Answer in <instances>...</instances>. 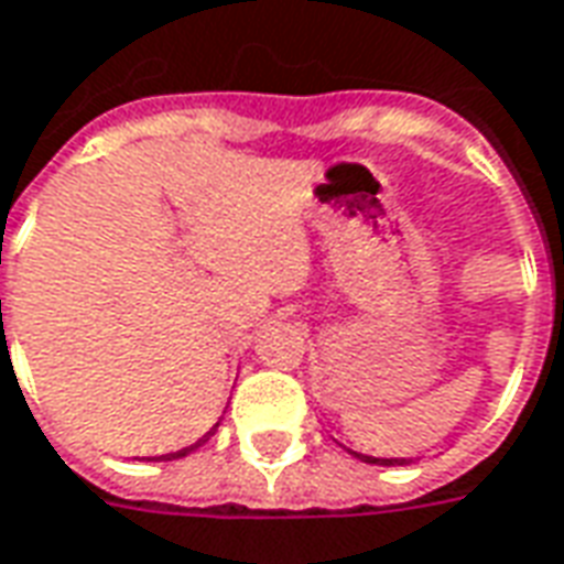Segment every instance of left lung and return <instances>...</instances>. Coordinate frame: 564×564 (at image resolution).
<instances>
[{
  "label": "left lung",
  "mask_w": 564,
  "mask_h": 564,
  "mask_svg": "<svg viewBox=\"0 0 564 564\" xmlns=\"http://www.w3.org/2000/svg\"><path fill=\"white\" fill-rule=\"evenodd\" d=\"M348 452H350V448H348ZM350 455L364 458L366 464H384V467H403V464H409V458H372V455H360V452H350Z\"/></svg>",
  "instance_id": "8db88e82"
}]
</instances>
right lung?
<instances>
[{"label": "right lung", "instance_id": "add662e5", "mask_svg": "<svg viewBox=\"0 0 564 564\" xmlns=\"http://www.w3.org/2000/svg\"><path fill=\"white\" fill-rule=\"evenodd\" d=\"M216 427H219V424H214V431H207V433H204V436H200L198 443H192V446L180 448V452H171V455H159V458H149V460H173V458H186L188 452H195V448H198L200 443H207V440H210V436H214Z\"/></svg>", "mask_w": 564, "mask_h": 564}]
</instances>
